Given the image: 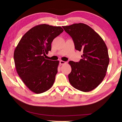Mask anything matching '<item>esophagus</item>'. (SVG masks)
<instances>
[{
    "label": "esophagus",
    "mask_w": 122,
    "mask_h": 122,
    "mask_svg": "<svg viewBox=\"0 0 122 122\" xmlns=\"http://www.w3.org/2000/svg\"><path fill=\"white\" fill-rule=\"evenodd\" d=\"M66 63V62L64 61H60V65H63L65 64Z\"/></svg>",
    "instance_id": "esophagus-1"
}]
</instances>
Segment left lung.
Segmentation results:
<instances>
[{"label": "left lung", "mask_w": 122, "mask_h": 122, "mask_svg": "<svg viewBox=\"0 0 122 122\" xmlns=\"http://www.w3.org/2000/svg\"><path fill=\"white\" fill-rule=\"evenodd\" d=\"M62 28L72 38L75 49L83 52L79 61L69 62L72 68L68 75L69 82L78 90L92 91L106 75L109 62L106 44L96 32L85 24L75 23Z\"/></svg>", "instance_id": "obj_1"}]
</instances>
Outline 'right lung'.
<instances>
[{
    "label": "right lung",
    "mask_w": 122,
    "mask_h": 122,
    "mask_svg": "<svg viewBox=\"0 0 122 122\" xmlns=\"http://www.w3.org/2000/svg\"><path fill=\"white\" fill-rule=\"evenodd\" d=\"M60 26H36L22 36L14 51L17 72L29 89L36 94L48 90L53 84L59 61L45 58L53 40L63 32Z\"/></svg>",
    "instance_id": "1"
}]
</instances>
